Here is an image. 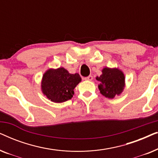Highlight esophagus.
Instances as JSON below:
<instances>
[{
  "label": "esophagus",
  "mask_w": 158,
  "mask_h": 158,
  "mask_svg": "<svg viewBox=\"0 0 158 158\" xmlns=\"http://www.w3.org/2000/svg\"><path fill=\"white\" fill-rule=\"evenodd\" d=\"M85 80V81H91L92 80H93V76L92 75H89V76H88V77H85V78H84Z\"/></svg>",
  "instance_id": "34e87169"
}]
</instances>
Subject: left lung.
Instances as JSON below:
<instances>
[{
  "instance_id": "8db88e82",
  "label": "left lung",
  "mask_w": 158,
  "mask_h": 158,
  "mask_svg": "<svg viewBox=\"0 0 158 158\" xmlns=\"http://www.w3.org/2000/svg\"><path fill=\"white\" fill-rule=\"evenodd\" d=\"M96 78L100 82L98 89L101 94L106 98H113L116 95L118 96L124 88V75L118 68H104L102 70V75Z\"/></svg>"
}]
</instances>
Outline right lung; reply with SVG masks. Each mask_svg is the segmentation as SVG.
<instances>
[{
  "mask_svg": "<svg viewBox=\"0 0 158 158\" xmlns=\"http://www.w3.org/2000/svg\"><path fill=\"white\" fill-rule=\"evenodd\" d=\"M81 81L78 73L70 74L63 68L49 69L43 75L42 90L49 100L62 103L73 98L75 88Z\"/></svg>",
  "mask_w": 158,
  "mask_h": 158,
  "instance_id": "1",
  "label": "right lung"
}]
</instances>
